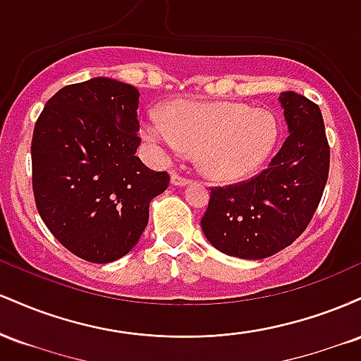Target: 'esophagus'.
I'll list each match as a JSON object with an SVG mask.
<instances>
[{
	"mask_svg": "<svg viewBox=\"0 0 361 361\" xmlns=\"http://www.w3.org/2000/svg\"><path fill=\"white\" fill-rule=\"evenodd\" d=\"M171 183H173V185H176V186H185V185H188V183H190V180H188V178L181 176L180 173L171 171Z\"/></svg>",
	"mask_w": 361,
	"mask_h": 361,
	"instance_id": "esophagus-1",
	"label": "esophagus"
}]
</instances>
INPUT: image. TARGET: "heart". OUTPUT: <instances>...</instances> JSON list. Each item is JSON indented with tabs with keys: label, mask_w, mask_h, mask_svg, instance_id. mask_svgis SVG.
<instances>
[{
	"label": "heart",
	"mask_w": 361,
	"mask_h": 361,
	"mask_svg": "<svg viewBox=\"0 0 361 361\" xmlns=\"http://www.w3.org/2000/svg\"><path fill=\"white\" fill-rule=\"evenodd\" d=\"M144 137L164 157L197 152L207 178L231 183L258 171L275 147L279 126L270 111L244 103L175 102L164 118L149 115Z\"/></svg>",
	"instance_id": "1"
}]
</instances>
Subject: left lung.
Here are the masks:
<instances>
[{
    "mask_svg": "<svg viewBox=\"0 0 361 361\" xmlns=\"http://www.w3.org/2000/svg\"><path fill=\"white\" fill-rule=\"evenodd\" d=\"M288 137L270 166L251 180L210 192L200 226L215 250L263 259L290 246L316 214L329 175L321 109L293 91L280 93Z\"/></svg>",
    "mask_w": 361,
    "mask_h": 361,
    "instance_id": "8db88e82",
    "label": "left lung"
}]
</instances>
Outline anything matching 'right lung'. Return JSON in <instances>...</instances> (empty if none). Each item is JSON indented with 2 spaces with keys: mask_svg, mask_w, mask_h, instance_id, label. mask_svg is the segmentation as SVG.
<instances>
[{
  "mask_svg": "<svg viewBox=\"0 0 361 361\" xmlns=\"http://www.w3.org/2000/svg\"><path fill=\"white\" fill-rule=\"evenodd\" d=\"M139 91L91 78L45 103L32 137V186L40 217L66 250L111 263L139 241L149 204L169 185L135 156Z\"/></svg>",
  "mask_w": 361,
  "mask_h": 361,
  "instance_id": "right-lung-1",
  "label": "right lung"
}]
</instances>
